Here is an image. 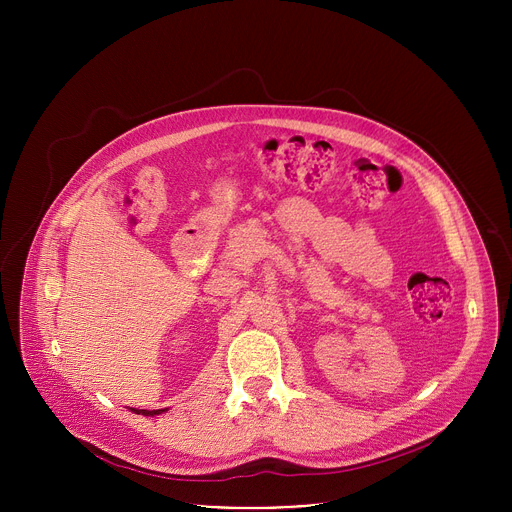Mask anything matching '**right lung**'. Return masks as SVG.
<instances>
[{"label": "right lung", "mask_w": 512, "mask_h": 512, "mask_svg": "<svg viewBox=\"0 0 512 512\" xmlns=\"http://www.w3.org/2000/svg\"><path fill=\"white\" fill-rule=\"evenodd\" d=\"M154 413H158V411H154Z\"/></svg>", "instance_id": "right-lung-1"}]
</instances>
